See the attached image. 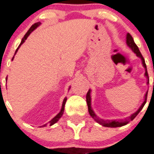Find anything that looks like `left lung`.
Returning <instances> with one entry per match:
<instances>
[{
    "label": "left lung",
    "mask_w": 154,
    "mask_h": 154,
    "mask_svg": "<svg viewBox=\"0 0 154 154\" xmlns=\"http://www.w3.org/2000/svg\"><path fill=\"white\" fill-rule=\"evenodd\" d=\"M127 44L129 47H130L131 49L133 50L135 54L137 55V57H140L141 60H142V61H143V67L145 68L146 69V72H145V76L146 77L147 79H149V76H148V72H147V69H146V63H145V60L143 58V55L141 54L140 51H139V49H138V47L137 46L136 44L134 43V39L132 38V36L129 33H128L127 34ZM149 82V79H148V82L147 83ZM147 93H146V94H145V100L143 101V103L142 104L139 109L137 110L134 113L132 114L131 116L128 118V119H126L125 120H102V119H100V118L97 116L96 114L94 113V112L93 111L92 108H91V90H89V91L87 92L86 94V103H87V106H88V111H89V113L90 115L91 116V117L94 118V119L95 121H97L98 124H100L101 125L104 126V127H108V128H118V127H122V126H124L126 124H128V122L130 121V120H133L134 118L136 117L137 115L139 113V112L143 109V108L144 107L145 104L146 102V99H147Z\"/></svg>",
    "instance_id": "1"
}]
</instances>
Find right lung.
I'll use <instances>...</instances> for the list:
<instances>
[{
  "label": "right lung",
  "instance_id": "obj_1",
  "mask_svg": "<svg viewBox=\"0 0 154 154\" xmlns=\"http://www.w3.org/2000/svg\"><path fill=\"white\" fill-rule=\"evenodd\" d=\"M40 24H41L40 22L35 23L33 24L32 26H30V28L29 29L28 31H27V32L26 33V34L24 35L22 41H21V43H20V45H19V47H18L17 49H16V52L18 51V49H19V48H20V45H22L23 43L24 42H25V41L26 40V38H27V37H28L29 35H30V33L32 32V31L34 30V29L37 28V27H38V26L39 25H40ZM16 53H15V54H16ZM13 58H14V57H12V60H13ZM66 101H67V97H65V98L63 99V104H62V108H61V110H60V112L59 113L57 114V116H56L55 117L53 118V119H52V120L49 122V125L52 126V125H53V124H55V123H57V122L60 120V118L61 117L62 115H63V111H64V105H65ZM45 126H46V124H44V125L42 126V127H45Z\"/></svg>",
  "mask_w": 154,
  "mask_h": 154
}]
</instances>
